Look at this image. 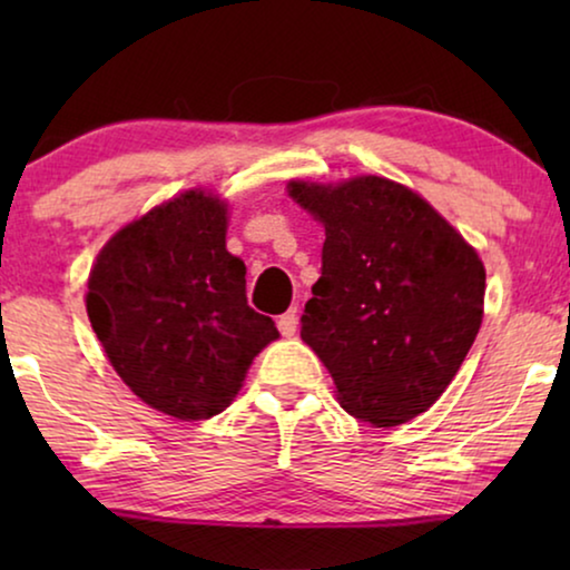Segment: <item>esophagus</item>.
<instances>
[{
	"mask_svg": "<svg viewBox=\"0 0 570 570\" xmlns=\"http://www.w3.org/2000/svg\"><path fill=\"white\" fill-rule=\"evenodd\" d=\"M277 330L283 337H293L295 330H298V308L285 311V314L277 318Z\"/></svg>",
	"mask_w": 570,
	"mask_h": 570,
	"instance_id": "esophagus-1",
	"label": "esophagus"
}]
</instances>
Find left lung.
Listing matches in <instances>:
<instances>
[{"mask_svg": "<svg viewBox=\"0 0 570 570\" xmlns=\"http://www.w3.org/2000/svg\"><path fill=\"white\" fill-rule=\"evenodd\" d=\"M324 225L322 277L301 337L350 415L402 425L446 392L482 324L485 267L428 202L381 176L291 181Z\"/></svg>", "mask_w": 570, "mask_h": 570, "instance_id": "8db88e82", "label": "left lung"}]
</instances>
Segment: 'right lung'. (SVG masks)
Wrapping results in <instances>:
<instances>
[{"mask_svg": "<svg viewBox=\"0 0 570 570\" xmlns=\"http://www.w3.org/2000/svg\"><path fill=\"white\" fill-rule=\"evenodd\" d=\"M228 205L191 189L124 225L100 248L85 306L108 361L150 407L178 420L223 412L248 365L279 337L246 301L225 248Z\"/></svg>", "mask_w": 570, "mask_h": 570, "instance_id": "obj_1", "label": "right lung"}]
</instances>
